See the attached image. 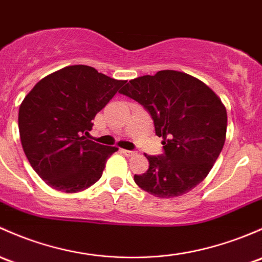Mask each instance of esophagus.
<instances>
[{
	"mask_svg": "<svg viewBox=\"0 0 262 262\" xmlns=\"http://www.w3.org/2000/svg\"><path fill=\"white\" fill-rule=\"evenodd\" d=\"M122 153L125 157H132V156H134V154H136V152H133V150H128V149H122Z\"/></svg>",
	"mask_w": 262,
	"mask_h": 262,
	"instance_id": "34e87169",
	"label": "esophagus"
}]
</instances>
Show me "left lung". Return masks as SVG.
Masks as SVG:
<instances>
[{"mask_svg": "<svg viewBox=\"0 0 262 262\" xmlns=\"http://www.w3.org/2000/svg\"><path fill=\"white\" fill-rule=\"evenodd\" d=\"M119 93L144 106L163 138V156L145 154L149 168L134 176L140 188L159 198L178 197L207 177L227 129V112L213 90L186 73L162 70L133 79Z\"/></svg>", "mask_w": 262, "mask_h": 262, "instance_id": "1", "label": "left lung"}]
</instances>
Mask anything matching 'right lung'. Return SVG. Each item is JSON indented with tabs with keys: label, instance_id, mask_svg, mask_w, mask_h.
<instances>
[{
	"label": "right lung",
	"instance_id": "obj_1",
	"mask_svg": "<svg viewBox=\"0 0 262 262\" xmlns=\"http://www.w3.org/2000/svg\"><path fill=\"white\" fill-rule=\"evenodd\" d=\"M125 80L73 65L45 76L18 110L21 144L35 172L56 191L75 193L100 180L117 147L88 139L95 115Z\"/></svg>",
	"mask_w": 262,
	"mask_h": 262
}]
</instances>
